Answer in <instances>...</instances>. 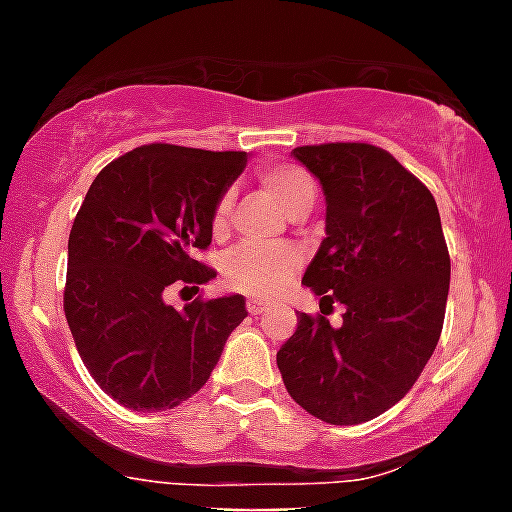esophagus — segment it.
<instances>
[{"label":"esophagus","mask_w":512,"mask_h":512,"mask_svg":"<svg viewBox=\"0 0 512 512\" xmlns=\"http://www.w3.org/2000/svg\"><path fill=\"white\" fill-rule=\"evenodd\" d=\"M268 309V302L265 299H247V312L249 315H260Z\"/></svg>","instance_id":"34e87169"}]
</instances>
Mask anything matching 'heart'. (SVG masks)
I'll list each match as a JSON object with an SVG mask.
<instances>
[{
  "label": "heart",
  "mask_w": 512,
  "mask_h": 512,
  "mask_svg": "<svg viewBox=\"0 0 512 512\" xmlns=\"http://www.w3.org/2000/svg\"><path fill=\"white\" fill-rule=\"evenodd\" d=\"M260 184L265 187L270 197H276L291 218H302L312 205H315V179L294 163H270L260 171ZM231 213V195L218 197L216 208H213V234L223 236L229 226ZM302 263L299 249L291 244H278V247H252L242 244L236 247L226 260H223V283L234 291L255 296H270L286 286L294 270Z\"/></svg>",
  "instance_id": "obj_1"
}]
</instances>
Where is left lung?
<instances>
[{"label": "left lung", "instance_id": "1", "mask_svg": "<svg viewBox=\"0 0 512 512\" xmlns=\"http://www.w3.org/2000/svg\"><path fill=\"white\" fill-rule=\"evenodd\" d=\"M294 156L325 190V239L302 283L320 309L347 307L333 329L299 312L276 354L283 385L328 424H362L414 388L435 351L450 289V255L435 197L388 150L322 143Z\"/></svg>", "mask_w": 512, "mask_h": 512}]
</instances>
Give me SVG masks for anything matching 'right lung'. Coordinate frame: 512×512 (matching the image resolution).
Listing matches in <instances>:
<instances>
[{
	"instance_id": "1",
	"label": "right lung",
	"mask_w": 512,
	"mask_h": 512,
	"mask_svg": "<svg viewBox=\"0 0 512 512\" xmlns=\"http://www.w3.org/2000/svg\"><path fill=\"white\" fill-rule=\"evenodd\" d=\"M242 150L150 143L103 166L67 244L64 315L101 390L132 411L174 409L208 382L244 296L174 309V286L200 291L216 270L197 260L213 208L242 171Z\"/></svg>"
}]
</instances>
